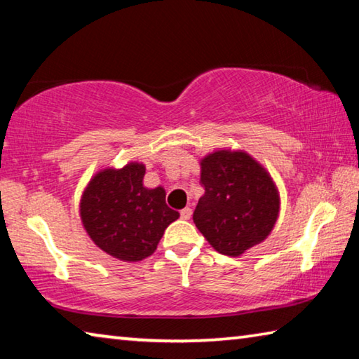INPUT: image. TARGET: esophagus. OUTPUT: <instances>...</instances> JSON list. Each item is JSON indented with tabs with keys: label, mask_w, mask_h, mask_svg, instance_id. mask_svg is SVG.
Segmentation results:
<instances>
[{
	"label": "esophagus",
	"mask_w": 359,
	"mask_h": 359,
	"mask_svg": "<svg viewBox=\"0 0 359 359\" xmlns=\"http://www.w3.org/2000/svg\"><path fill=\"white\" fill-rule=\"evenodd\" d=\"M191 209L190 208H185V209H182L180 210V217L184 218V220H190V217H191Z\"/></svg>",
	"instance_id": "1"
}]
</instances>
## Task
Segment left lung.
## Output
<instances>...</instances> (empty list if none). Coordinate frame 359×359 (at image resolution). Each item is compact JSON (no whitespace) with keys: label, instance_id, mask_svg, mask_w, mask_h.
I'll use <instances>...</instances> for the list:
<instances>
[{"label":"left lung","instance_id":"1","mask_svg":"<svg viewBox=\"0 0 359 359\" xmlns=\"http://www.w3.org/2000/svg\"><path fill=\"white\" fill-rule=\"evenodd\" d=\"M199 166L204 194L193 222L218 253L241 257L276 226L280 214L276 182L245 150H214Z\"/></svg>","mask_w":359,"mask_h":359}]
</instances>
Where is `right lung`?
<instances>
[{"label":"right lung","mask_w":359,"mask_h":359,"mask_svg":"<svg viewBox=\"0 0 359 359\" xmlns=\"http://www.w3.org/2000/svg\"><path fill=\"white\" fill-rule=\"evenodd\" d=\"M145 165L104 168L83 188L79 214L88 238L102 252L125 263L150 257L179 212L166 204L163 187H144Z\"/></svg>","instance_id":"add662e5"}]
</instances>
